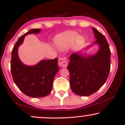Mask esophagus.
Wrapping results in <instances>:
<instances>
[{
  "label": "esophagus",
  "instance_id": "34e87169",
  "mask_svg": "<svg viewBox=\"0 0 125 125\" xmlns=\"http://www.w3.org/2000/svg\"><path fill=\"white\" fill-rule=\"evenodd\" d=\"M58 63L59 65L61 67H67V64H68V61H67V59L66 57H63V58H60L59 59Z\"/></svg>",
  "mask_w": 125,
  "mask_h": 125
}]
</instances>
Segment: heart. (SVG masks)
<instances>
[{"label": "heart", "instance_id": "obj_1", "mask_svg": "<svg viewBox=\"0 0 125 125\" xmlns=\"http://www.w3.org/2000/svg\"><path fill=\"white\" fill-rule=\"evenodd\" d=\"M78 37L79 34L75 31H65L57 35L55 37L54 43L58 48L60 49H65L73 43L76 40L80 43L84 41V38L82 36H79V38Z\"/></svg>", "mask_w": 125, "mask_h": 125}]
</instances>
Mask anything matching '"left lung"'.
<instances>
[{
    "label": "left lung",
    "mask_w": 125,
    "mask_h": 125,
    "mask_svg": "<svg viewBox=\"0 0 125 125\" xmlns=\"http://www.w3.org/2000/svg\"><path fill=\"white\" fill-rule=\"evenodd\" d=\"M92 28L100 48L94 55L83 56L79 53L71 54L67 69L71 89L79 96H89L97 91L106 81L110 69V51L103 34Z\"/></svg>",
    "instance_id": "8db88e82"
}]
</instances>
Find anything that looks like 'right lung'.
Returning <instances> with one entry per match:
<instances>
[{
	"label": "right lung",
	"mask_w": 125,
	"mask_h": 125,
	"mask_svg": "<svg viewBox=\"0 0 125 125\" xmlns=\"http://www.w3.org/2000/svg\"><path fill=\"white\" fill-rule=\"evenodd\" d=\"M41 31L40 29H31L21 36L12 52L10 70L14 82L24 94L31 97H44L51 92L54 76L59 69L58 58L43 60L33 66L25 65L19 58L18 48L25 36L39 33Z\"/></svg>",
	"instance_id": "obj_1"
}]
</instances>
